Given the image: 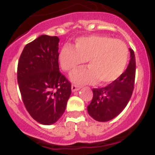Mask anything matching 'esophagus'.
<instances>
[{
	"instance_id": "esophagus-1",
	"label": "esophagus",
	"mask_w": 155,
	"mask_h": 155,
	"mask_svg": "<svg viewBox=\"0 0 155 155\" xmlns=\"http://www.w3.org/2000/svg\"><path fill=\"white\" fill-rule=\"evenodd\" d=\"M80 88H81L80 87H78V86H77V85H74V84H73V85L71 86V90H72V91H73V92L78 91V90H80Z\"/></svg>"
}]
</instances>
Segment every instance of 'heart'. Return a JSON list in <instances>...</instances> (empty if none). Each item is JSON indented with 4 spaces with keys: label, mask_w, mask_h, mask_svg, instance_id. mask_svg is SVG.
<instances>
[{
    "label": "heart",
    "mask_w": 155,
    "mask_h": 155,
    "mask_svg": "<svg viewBox=\"0 0 155 155\" xmlns=\"http://www.w3.org/2000/svg\"><path fill=\"white\" fill-rule=\"evenodd\" d=\"M128 56V48L122 40L92 35L77 39L74 48L70 45L63 46L59 62L64 71L72 73L87 61L89 68L71 74V81L78 85L94 84L98 81L102 84H109L123 74Z\"/></svg>",
    "instance_id": "heart-1"
}]
</instances>
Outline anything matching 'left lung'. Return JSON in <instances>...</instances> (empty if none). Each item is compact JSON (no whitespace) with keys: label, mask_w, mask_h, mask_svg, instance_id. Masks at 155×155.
<instances>
[{"label":"left lung","mask_w":155,"mask_h":155,"mask_svg":"<svg viewBox=\"0 0 155 155\" xmlns=\"http://www.w3.org/2000/svg\"><path fill=\"white\" fill-rule=\"evenodd\" d=\"M130 60L127 70L114 82L102 88H93V98L87 113L98 122H107L125 109L133 94L136 74V60L130 49Z\"/></svg>","instance_id":"obj_1"}]
</instances>
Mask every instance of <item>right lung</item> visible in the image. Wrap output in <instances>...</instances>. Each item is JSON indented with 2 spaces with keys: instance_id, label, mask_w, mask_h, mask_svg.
I'll return each instance as SVG.
<instances>
[{
  "instance_id": "right-lung-1",
  "label": "right lung",
  "mask_w": 155,
  "mask_h": 155,
  "mask_svg": "<svg viewBox=\"0 0 155 155\" xmlns=\"http://www.w3.org/2000/svg\"><path fill=\"white\" fill-rule=\"evenodd\" d=\"M57 36L42 35L25 46L18 64V83L30 116L42 125L61 118L71 84L60 72Z\"/></svg>"
}]
</instances>
